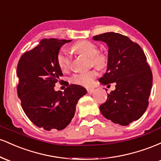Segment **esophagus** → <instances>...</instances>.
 I'll return each instance as SVG.
<instances>
[{
	"label": "esophagus",
	"mask_w": 161,
	"mask_h": 161,
	"mask_svg": "<svg viewBox=\"0 0 161 161\" xmlns=\"http://www.w3.org/2000/svg\"><path fill=\"white\" fill-rule=\"evenodd\" d=\"M87 91H88L89 94H92L95 92V89H94V88H87Z\"/></svg>",
	"instance_id": "34e87169"
}]
</instances>
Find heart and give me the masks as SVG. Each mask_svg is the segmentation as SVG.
I'll return each mask as SVG.
<instances>
[{"label":"heart","instance_id":"heart-1","mask_svg":"<svg viewBox=\"0 0 161 161\" xmlns=\"http://www.w3.org/2000/svg\"><path fill=\"white\" fill-rule=\"evenodd\" d=\"M71 49L78 54H82L90 58L91 64L96 67L102 68L106 65V57L102 53H97V47L91 42L80 41L72 46ZM57 62L59 68L63 72L68 71L71 66V58L67 53L64 51H60L57 54ZM96 75H97V71L93 69L84 73L73 75L71 78V82L80 86H91L93 84Z\"/></svg>","mask_w":161,"mask_h":161}]
</instances>
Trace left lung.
Listing matches in <instances>:
<instances>
[{
	"instance_id": "1",
	"label": "left lung",
	"mask_w": 161,
	"mask_h": 161,
	"mask_svg": "<svg viewBox=\"0 0 161 161\" xmlns=\"http://www.w3.org/2000/svg\"><path fill=\"white\" fill-rule=\"evenodd\" d=\"M93 39L108 47L106 73L99 82L104 86L116 84L100 110L113 123L129 125L138 120L148 105L153 77L145 53L137 43L119 33H104Z\"/></svg>"
}]
</instances>
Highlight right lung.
I'll use <instances>...</instances> for the list:
<instances>
[{
  "instance_id": "add662e5",
  "label": "right lung",
  "mask_w": 161,
  "mask_h": 161,
  "mask_svg": "<svg viewBox=\"0 0 161 161\" xmlns=\"http://www.w3.org/2000/svg\"><path fill=\"white\" fill-rule=\"evenodd\" d=\"M71 41L42 40L37 47L24 53L18 63L17 94L23 111L35 125L47 131L65 129L75 115L79 98L87 93L78 85H70L64 92L54 90L63 76L57 54Z\"/></svg>"
}]
</instances>
